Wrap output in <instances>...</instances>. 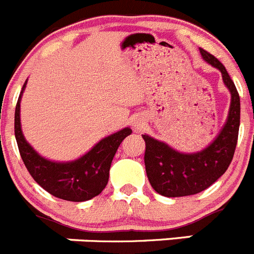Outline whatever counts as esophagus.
<instances>
[{"label": "esophagus", "instance_id": "esophagus-1", "mask_svg": "<svg viewBox=\"0 0 254 254\" xmlns=\"http://www.w3.org/2000/svg\"><path fill=\"white\" fill-rule=\"evenodd\" d=\"M139 127H140L139 123H135V129H139Z\"/></svg>", "mask_w": 254, "mask_h": 254}]
</instances>
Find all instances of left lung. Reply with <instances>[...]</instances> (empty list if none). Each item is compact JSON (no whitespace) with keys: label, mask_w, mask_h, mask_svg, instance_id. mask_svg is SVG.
<instances>
[{"label":"left lung","mask_w":254,"mask_h":254,"mask_svg":"<svg viewBox=\"0 0 254 254\" xmlns=\"http://www.w3.org/2000/svg\"><path fill=\"white\" fill-rule=\"evenodd\" d=\"M199 52L209 65L221 71L231 94L228 120L213 142L194 153L175 151L169 144L143 134L144 165L152 188L165 197H185L203 191L224 175L233 160L240 125V98L225 66L203 48Z\"/></svg>","instance_id":"1"}]
</instances>
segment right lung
<instances>
[{
    "label": "right lung",
    "mask_w": 254,
    "mask_h": 254,
    "mask_svg": "<svg viewBox=\"0 0 254 254\" xmlns=\"http://www.w3.org/2000/svg\"><path fill=\"white\" fill-rule=\"evenodd\" d=\"M24 83L15 109V138L19 152L33 179L48 193L70 202H84L98 195L109 182L112 158L121 142L131 134L130 127L106 136L89 152L69 162H56L42 157L24 138L20 124V101Z\"/></svg>",
    "instance_id": "add662e5"
}]
</instances>
